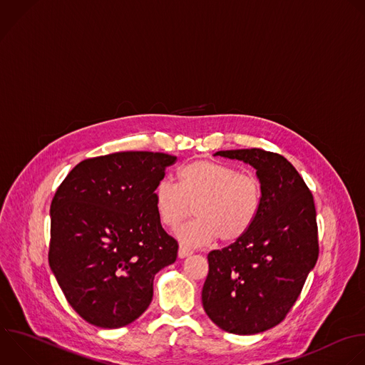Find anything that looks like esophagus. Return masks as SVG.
Masks as SVG:
<instances>
[{"mask_svg":"<svg viewBox=\"0 0 365 365\" xmlns=\"http://www.w3.org/2000/svg\"><path fill=\"white\" fill-rule=\"evenodd\" d=\"M192 254H193V252H192L189 248H186V247H183V245L179 247V252H178L179 258H186V257H189V255H192Z\"/></svg>","mask_w":365,"mask_h":365,"instance_id":"obj_1","label":"esophagus"}]
</instances>
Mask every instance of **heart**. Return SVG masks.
<instances>
[{"label": "heart", "instance_id": "1", "mask_svg": "<svg viewBox=\"0 0 365 365\" xmlns=\"http://www.w3.org/2000/svg\"><path fill=\"white\" fill-rule=\"evenodd\" d=\"M153 199L159 220L172 229L195 206L196 220L180 226L176 237L186 247H205L216 237L225 244L235 242L252 227L262 205V186L251 173L199 159L179 169L178 185L159 182Z\"/></svg>", "mask_w": 365, "mask_h": 365}]
</instances>
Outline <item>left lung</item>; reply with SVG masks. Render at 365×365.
Returning <instances> with one entry per match:
<instances>
[{
  "instance_id": "8db88e82",
  "label": "left lung",
  "mask_w": 365,
  "mask_h": 365,
  "mask_svg": "<svg viewBox=\"0 0 365 365\" xmlns=\"http://www.w3.org/2000/svg\"><path fill=\"white\" fill-rule=\"evenodd\" d=\"M215 156L242 160L257 170L262 205L244 236L209 252L202 304L223 331L252 335L287 317L317 264L314 197L297 169L278 153L239 149Z\"/></svg>"
}]
</instances>
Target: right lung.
Returning a JSON list of instances; mask_svg holds the SVG:
<instances>
[{"mask_svg":"<svg viewBox=\"0 0 365 365\" xmlns=\"http://www.w3.org/2000/svg\"><path fill=\"white\" fill-rule=\"evenodd\" d=\"M176 156L118 152L80 162L50 207V268L88 324L120 328L153 298L155 275L173 264L178 242L156 213L153 192Z\"/></svg>","mask_w":365,"mask_h":365,"instance_id":"add662e5","label":"right lung"}]
</instances>
